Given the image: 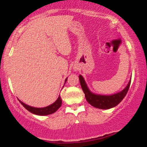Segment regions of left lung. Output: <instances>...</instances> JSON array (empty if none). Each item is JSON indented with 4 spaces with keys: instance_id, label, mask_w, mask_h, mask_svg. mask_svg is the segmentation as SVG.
Returning a JSON list of instances; mask_svg holds the SVG:
<instances>
[{
    "instance_id": "1",
    "label": "left lung",
    "mask_w": 147,
    "mask_h": 147,
    "mask_svg": "<svg viewBox=\"0 0 147 147\" xmlns=\"http://www.w3.org/2000/svg\"><path fill=\"white\" fill-rule=\"evenodd\" d=\"M79 78L81 86H82V90L85 94V97L87 102L94 107L101 109H111V108L116 106L122 102V100L124 98L128 90H129L131 81V79L129 81L127 86L124 90L117 94L112 95H98L92 93L89 90L82 75H79Z\"/></svg>"
}]
</instances>
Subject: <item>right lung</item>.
<instances>
[{
    "instance_id": "add662e5",
    "label": "right lung",
    "mask_w": 147,
    "mask_h": 147,
    "mask_svg": "<svg viewBox=\"0 0 147 147\" xmlns=\"http://www.w3.org/2000/svg\"><path fill=\"white\" fill-rule=\"evenodd\" d=\"M66 81L67 79H65V82H66ZM19 102L28 111H30V113H32L33 114L38 115H48L54 113L56 112L59 109L62 104V100L60 96H59L58 99H57L56 102H54L51 105L44 108H34L32 107V106L26 105V104L21 102L20 100Z\"/></svg>"
}]
</instances>
